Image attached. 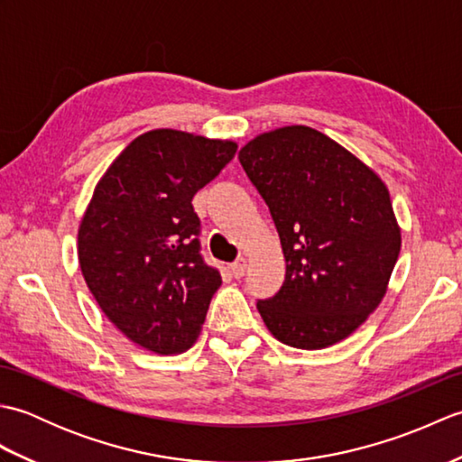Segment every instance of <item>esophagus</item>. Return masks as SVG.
Listing matches in <instances>:
<instances>
[{
  "label": "esophagus",
  "instance_id": "obj_1",
  "mask_svg": "<svg viewBox=\"0 0 462 462\" xmlns=\"http://www.w3.org/2000/svg\"><path fill=\"white\" fill-rule=\"evenodd\" d=\"M246 266H248V262H246V258H238L236 262L232 263L230 266V272H232V276L236 278V280H240L244 273H246Z\"/></svg>",
  "mask_w": 462,
  "mask_h": 462
}]
</instances>
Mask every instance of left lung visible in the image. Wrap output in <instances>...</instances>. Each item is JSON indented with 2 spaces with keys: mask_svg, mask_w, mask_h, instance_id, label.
Here are the masks:
<instances>
[{
  "mask_svg": "<svg viewBox=\"0 0 462 462\" xmlns=\"http://www.w3.org/2000/svg\"><path fill=\"white\" fill-rule=\"evenodd\" d=\"M238 159L276 224L286 280L258 311L278 341L323 349L351 336L387 291L401 250L375 171L311 126L262 133Z\"/></svg>",
  "mask_w": 462,
  "mask_h": 462,
  "instance_id": "1",
  "label": "left lung"
}]
</instances>
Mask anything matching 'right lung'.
<instances>
[{"label": "right lung", "mask_w": 462, "mask_h": 462, "mask_svg": "<svg viewBox=\"0 0 462 462\" xmlns=\"http://www.w3.org/2000/svg\"><path fill=\"white\" fill-rule=\"evenodd\" d=\"M234 141L174 129L126 146L97 182L79 226V266L113 326L159 356L196 341L218 270L200 256L192 199L236 154Z\"/></svg>", "instance_id": "1"}]
</instances>
